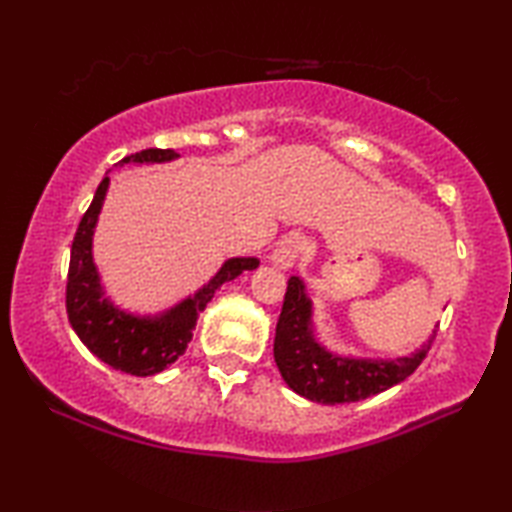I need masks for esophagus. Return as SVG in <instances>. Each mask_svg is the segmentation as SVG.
<instances>
[{"instance_id": "34e87169", "label": "esophagus", "mask_w": 512, "mask_h": 512, "mask_svg": "<svg viewBox=\"0 0 512 512\" xmlns=\"http://www.w3.org/2000/svg\"><path fill=\"white\" fill-rule=\"evenodd\" d=\"M305 250H307V239L302 237L300 232H289V235H284L280 244L275 246V250L271 253V262L277 268H291Z\"/></svg>"}]
</instances>
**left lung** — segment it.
I'll list each match as a JSON object with an SVG mask.
<instances>
[{
	"instance_id": "obj_1",
	"label": "left lung",
	"mask_w": 512,
	"mask_h": 512,
	"mask_svg": "<svg viewBox=\"0 0 512 512\" xmlns=\"http://www.w3.org/2000/svg\"><path fill=\"white\" fill-rule=\"evenodd\" d=\"M309 316L311 305L305 296V287L298 277H291L275 327V363L289 388L320 404L359 402L388 391L413 375L436 339V332H433L420 352L395 361L341 359L325 352L314 341Z\"/></svg>"
}]
</instances>
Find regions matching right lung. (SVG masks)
Here are the masks:
<instances>
[{"label":"right lung","mask_w":512,"mask_h":512,"mask_svg":"<svg viewBox=\"0 0 512 512\" xmlns=\"http://www.w3.org/2000/svg\"><path fill=\"white\" fill-rule=\"evenodd\" d=\"M173 158H178L173 149H144L126 155L121 162H167ZM108 183V176L99 183L97 194L85 210L72 241L65 289L67 318L94 357L126 375L149 377L171 366L187 350V343L194 336L196 318L214 298L216 289L223 282L235 280L241 271H253L259 262L255 257L228 259L207 287L160 318H135L124 314L103 298L97 268L92 264V232Z\"/></svg>","instance_id":"right-lung-1"}]
</instances>
